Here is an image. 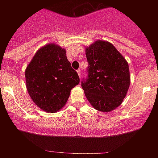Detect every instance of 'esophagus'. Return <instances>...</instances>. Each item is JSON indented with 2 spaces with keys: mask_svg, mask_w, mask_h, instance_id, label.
<instances>
[{
  "mask_svg": "<svg viewBox=\"0 0 158 158\" xmlns=\"http://www.w3.org/2000/svg\"><path fill=\"white\" fill-rule=\"evenodd\" d=\"M77 73H78V75H79V78H81V70H77Z\"/></svg>",
  "mask_w": 158,
  "mask_h": 158,
  "instance_id": "esophagus-1",
  "label": "esophagus"
}]
</instances>
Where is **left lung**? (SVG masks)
<instances>
[{
    "label": "left lung",
    "mask_w": 158,
    "mask_h": 158,
    "mask_svg": "<svg viewBox=\"0 0 158 158\" xmlns=\"http://www.w3.org/2000/svg\"><path fill=\"white\" fill-rule=\"evenodd\" d=\"M88 76L81 81L94 108L110 112L122 104L130 86L128 64L111 43L97 40L85 48Z\"/></svg>",
    "instance_id": "1"
}]
</instances>
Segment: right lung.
I'll list each match as a JSON object with an SVG mask.
<instances>
[{"mask_svg": "<svg viewBox=\"0 0 158 158\" xmlns=\"http://www.w3.org/2000/svg\"><path fill=\"white\" fill-rule=\"evenodd\" d=\"M26 87L32 102L48 113L65 106L70 90L79 83L66 50L50 43L37 50L25 70Z\"/></svg>", "mask_w": 158, "mask_h": 158, "instance_id": "right-lung-1", "label": "right lung"}]
</instances>
